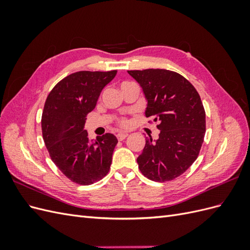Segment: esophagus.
<instances>
[{
	"label": "esophagus",
	"mask_w": 250,
	"mask_h": 250,
	"mask_svg": "<svg viewBox=\"0 0 250 250\" xmlns=\"http://www.w3.org/2000/svg\"><path fill=\"white\" fill-rule=\"evenodd\" d=\"M127 137H128V133H125V132H120V133L117 134V139H118L119 141H123V140H125Z\"/></svg>",
	"instance_id": "obj_1"
}]
</instances>
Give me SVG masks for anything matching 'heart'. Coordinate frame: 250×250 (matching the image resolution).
I'll return each instance as SVG.
<instances>
[{
    "label": "heart",
    "mask_w": 250,
    "mask_h": 250,
    "mask_svg": "<svg viewBox=\"0 0 250 250\" xmlns=\"http://www.w3.org/2000/svg\"><path fill=\"white\" fill-rule=\"evenodd\" d=\"M119 124H120V126L125 127V126H127L128 124H129V122H128V121H127L126 119H121V120L119 121Z\"/></svg>",
    "instance_id": "b5f03b06"
}]
</instances>
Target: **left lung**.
<instances>
[{
	"label": "left lung",
	"mask_w": 250,
	"mask_h": 250,
	"mask_svg": "<svg viewBox=\"0 0 250 250\" xmlns=\"http://www.w3.org/2000/svg\"><path fill=\"white\" fill-rule=\"evenodd\" d=\"M147 100L145 115L158 122V139H146L138 157L147 178L165 183L180 176L198 157L206 134V111L196 88L180 74L163 69L128 71Z\"/></svg>",
	"instance_id": "left-lung-1"
}]
</instances>
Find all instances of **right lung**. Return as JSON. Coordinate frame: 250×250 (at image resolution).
I'll return each mask as SVG.
<instances>
[{"label":"right lung","instance_id":"right-lung-1","mask_svg":"<svg viewBox=\"0 0 250 250\" xmlns=\"http://www.w3.org/2000/svg\"><path fill=\"white\" fill-rule=\"evenodd\" d=\"M117 71L73 73L59 81L47 97L42 116V138L51 160L64 175L82 186L99 181L108 173L118 140L105 133L90 141L84 130L104 86Z\"/></svg>","mask_w":250,"mask_h":250}]
</instances>
